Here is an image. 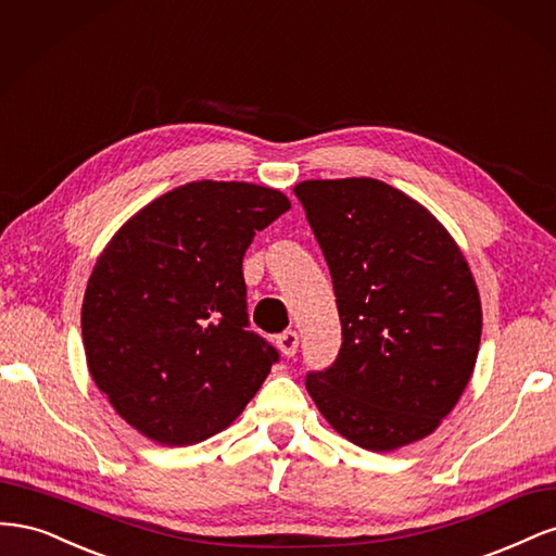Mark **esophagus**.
<instances>
[{
    "label": "esophagus",
    "mask_w": 556,
    "mask_h": 556,
    "mask_svg": "<svg viewBox=\"0 0 556 556\" xmlns=\"http://www.w3.org/2000/svg\"><path fill=\"white\" fill-rule=\"evenodd\" d=\"M276 345L282 352L285 357H294L296 348H299V333L296 331H282L280 336H276Z\"/></svg>",
    "instance_id": "1"
}]
</instances>
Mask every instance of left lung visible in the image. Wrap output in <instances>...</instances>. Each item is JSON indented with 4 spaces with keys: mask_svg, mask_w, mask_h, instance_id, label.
Segmentation results:
<instances>
[{
    "mask_svg": "<svg viewBox=\"0 0 556 556\" xmlns=\"http://www.w3.org/2000/svg\"><path fill=\"white\" fill-rule=\"evenodd\" d=\"M327 260L343 343L306 390L350 443L390 452L457 406L482 331L476 280L447 229L376 178L294 188Z\"/></svg>",
    "mask_w": 556,
    "mask_h": 556,
    "instance_id": "obj_1",
    "label": "left lung"
}]
</instances>
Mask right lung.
I'll use <instances>...</instances> for the list:
<instances>
[{
    "instance_id": "obj_1",
    "label": "right lung",
    "mask_w": 556,
    "mask_h": 556,
    "mask_svg": "<svg viewBox=\"0 0 556 556\" xmlns=\"http://www.w3.org/2000/svg\"><path fill=\"white\" fill-rule=\"evenodd\" d=\"M285 211L278 190L197 180L150 201L99 255L80 313L88 368L146 439H211L278 362L250 331L243 255Z\"/></svg>"
}]
</instances>
